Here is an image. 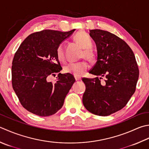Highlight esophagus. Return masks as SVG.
Wrapping results in <instances>:
<instances>
[{"mask_svg": "<svg viewBox=\"0 0 149 149\" xmlns=\"http://www.w3.org/2000/svg\"><path fill=\"white\" fill-rule=\"evenodd\" d=\"M75 79L76 81H79L81 79V77H79V76H75Z\"/></svg>", "mask_w": 149, "mask_h": 149, "instance_id": "obj_1", "label": "esophagus"}]
</instances>
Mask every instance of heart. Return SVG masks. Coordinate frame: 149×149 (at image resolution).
I'll list each match as a JSON object with an SVG mask.
<instances>
[{
	"mask_svg": "<svg viewBox=\"0 0 149 149\" xmlns=\"http://www.w3.org/2000/svg\"><path fill=\"white\" fill-rule=\"evenodd\" d=\"M74 40L83 48L81 56L89 61H94L95 58V52L92 50V40L88 34L84 31H79L74 36ZM56 55L61 61L65 60V54L63 43L59 44L56 49ZM89 68V64L86 61H81L77 63H70L64 67V72L72 74L75 76H81Z\"/></svg>",
	"mask_w": 149,
	"mask_h": 149,
	"instance_id": "heart-1",
	"label": "heart"
}]
</instances>
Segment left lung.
Masks as SVG:
<instances>
[{
    "label": "left lung",
    "instance_id": "left-lung-1",
    "mask_svg": "<svg viewBox=\"0 0 149 149\" xmlns=\"http://www.w3.org/2000/svg\"><path fill=\"white\" fill-rule=\"evenodd\" d=\"M90 36L97 46V59L89 73L97 77L83 78V103L90 112L107 116L129 102L135 92L139 69L132 49L123 40L99 29L90 30Z\"/></svg>",
    "mask_w": 149,
    "mask_h": 149
}]
</instances>
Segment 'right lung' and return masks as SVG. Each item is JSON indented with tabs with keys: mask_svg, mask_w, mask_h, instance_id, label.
<instances>
[{
	"mask_svg": "<svg viewBox=\"0 0 149 149\" xmlns=\"http://www.w3.org/2000/svg\"><path fill=\"white\" fill-rule=\"evenodd\" d=\"M75 30L62 32L45 30L24 39L14 55L12 86L22 106L34 114L46 117L62 108L75 79L70 74H62L56 55L57 46ZM59 72L54 84L47 81Z\"/></svg>",
	"mask_w": 149,
	"mask_h": 149,
	"instance_id": "obj_1",
	"label": "right lung"
}]
</instances>
